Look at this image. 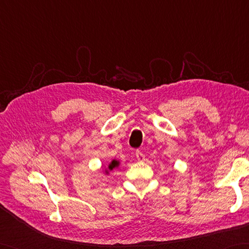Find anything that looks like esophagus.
Wrapping results in <instances>:
<instances>
[{"label":"esophagus","mask_w":249,"mask_h":249,"mask_svg":"<svg viewBox=\"0 0 249 249\" xmlns=\"http://www.w3.org/2000/svg\"><path fill=\"white\" fill-rule=\"evenodd\" d=\"M136 157H137V160H138V161H143L144 160V154L140 151L136 152Z\"/></svg>","instance_id":"obj_1"}]
</instances>
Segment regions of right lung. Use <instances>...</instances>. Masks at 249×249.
<instances>
[{
  "instance_id": "1",
  "label": "right lung",
  "mask_w": 249,
  "mask_h": 249,
  "mask_svg": "<svg viewBox=\"0 0 249 249\" xmlns=\"http://www.w3.org/2000/svg\"><path fill=\"white\" fill-rule=\"evenodd\" d=\"M119 166H120V161H119V160H113L112 161H111V162L109 163L107 168H105V172L108 174V173H109V171L113 170V169H114L115 167H119Z\"/></svg>"
}]
</instances>
